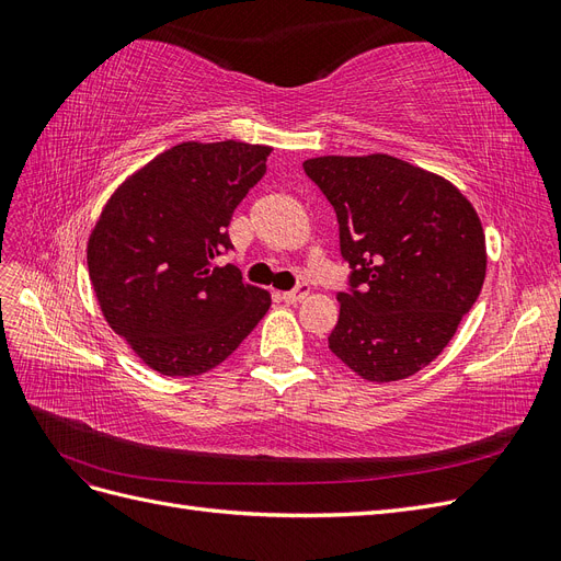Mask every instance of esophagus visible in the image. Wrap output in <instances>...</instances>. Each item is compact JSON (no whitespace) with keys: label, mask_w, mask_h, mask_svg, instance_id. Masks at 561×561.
I'll list each match as a JSON object with an SVG mask.
<instances>
[{"label":"esophagus","mask_w":561,"mask_h":561,"mask_svg":"<svg viewBox=\"0 0 561 561\" xmlns=\"http://www.w3.org/2000/svg\"><path fill=\"white\" fill-rule=\"evenodd\" d=\"M280 297H283V301H287V304L304 301V299L309 297V285H307V283H301L299 287H295V290H290V293H283Z\"/></svg>","instance_id":"esophagus-1"}]
</instances>
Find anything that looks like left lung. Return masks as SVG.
Instances as JSON below:
<instances>
[{
	"mask_svg": "<svg viewBox=\"0 0 561 561\" xmlns=\"http://www.w3.org/2000/svg\"><path fill=\"white\" fill-rule=\"evenodd\" d=\"M304 171L336 213L351 293H339L330 351L355 375H416L451 342L486 276L484 229L443 175L390 154L316 157Z\"/></svg>",
	"mask_w": 561,
	"mask_h": 561,
	"instance_id": "obj_1",
	"label": "left lung"
}]
</instances>
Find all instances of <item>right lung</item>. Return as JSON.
Wrapping results in <instances>:
<instances>
[{"mask_svg":"<svg viewBox=\"0 0 561 561\" xmlns=\"http://www.w3.org/2000/svg\"><path fill=\"white\" fill-rule=\"evenodd\" d=\"M268 154L266 145L239 140L180 142L118 184L89 233L98 307L159 375H206L271 307V295L243 283L239 268L215 266Z\"/></svg>","mask_w":561,"mask_h":561,"instance_id":"right-lung-1","label":"right lung"}]
</instances>
